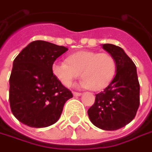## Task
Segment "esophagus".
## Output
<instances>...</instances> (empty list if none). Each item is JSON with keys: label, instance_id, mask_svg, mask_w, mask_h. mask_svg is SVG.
Listing matches in <instances>:
<instances>
[{"label": "esophagus", "instance_id": "34e87169", "mask_svg": "<svg viewBox=\"0 0 152 152\" xmlns=\"http://www.w3.org/2000/svg\"><path fill=\"white\" fill-rule=\"evenodd\" d=\"M73 95L75 97H78V96L82 95V93H78V92H73Z\"/></svg>", "mask_w": 152, "mask_h": 152}]
</instances>
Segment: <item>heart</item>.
Instances as JSON below:
<instances>
[{"label":"heart","mask_w":152,"mask_h":152,"mask_svg":"<svg viewBox=\"0 0 152 152\" xmlns=\"http://www.w3.org/2000/svg\"><path fill=\"white\" fill-rule=\"evenodd\" d=\"M116 61L108 53L78 51L66 58V62L57 61L52 71L64 87L69 88L81 73V86L94 91L105 88L112 82L116 73Z\"/></svg>","instance_id":"1"}]
</instances>
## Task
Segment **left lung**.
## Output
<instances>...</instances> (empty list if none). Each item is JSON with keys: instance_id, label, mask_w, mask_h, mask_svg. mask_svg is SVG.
I'll return each instance as SVG.
<instances>
[{"instance_id": "left-lung-1", "label": "left lung", "mask_w": 152, "mask_h": 152, "mask_svg": "<svg viewBox=\"0 0 152 152\" xmlns=\"http://www.w3.org/2000/svg\"><path fill=\"white\" fill-rule=\"evenodd\" d=\"M103 48L115 58L116 74L104 91L96 94L88 114L96 127L112 131L135 117L140 106V83L135 64L122 48L113 44H104Z\"/></svg>"}]
</instances>
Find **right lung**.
I'll return each instance as SVG.
<instances>
[{
    "mask_svg": "<svg viewBox=\"0 0 152 152\" xmlns=\"http://www.w3.org/2000/svg\"><path fill=\"white\" fill-rule=\"evenodd\" d=\"M67 50L35 41L15 58L9 79V102L19 122L31 128H46L58 120L64 103L73 94L55 77L52 66Z\"/></svg>",
    "mask_w": 152,
    "mask_h": 152,
    "instance_id": "obj_1",
    "label": "right lung"
}]
</instances>
